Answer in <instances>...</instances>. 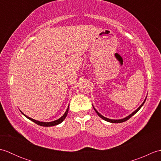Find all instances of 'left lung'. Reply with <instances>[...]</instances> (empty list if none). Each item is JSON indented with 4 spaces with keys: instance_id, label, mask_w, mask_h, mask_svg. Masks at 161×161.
I'll list each match as a JSON object with an SVG mask.
<instances>
[{
    "instance_id": "8db88e82",
    "label": "left lung",
    "mask_w": 161,
    "mask_h": 161,
    "mask_svg": "<svg viewBox=\"0 0 161 161\" xmlns=\"http://www.w3.org/2000/svg\"><path fill=\"white\" fill-rule=\"evenodd\" d=\"M146 99H147V97H145V100H144V102H142V104L140 106V107L136 109V111H133L132 114H131L130 115H129L128 116H126V117H125V118H122V119H109V118H106V117H104V116H103L102 115H101L100 113H99L96 109L95 108V107H93V108H94V110L95 111V112H96V114L98 115V116H100V117L102 118V119H103L104 120H105V121H107V122H111V123H121V122H125V121H126L127 120V119H129L131 117H132V116L134 115V114H136V113H137L140 109H141V108L143 106V104H144V103L145 102V100H146Z\"/></svg>"
}]
</instances>
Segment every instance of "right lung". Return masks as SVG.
Wrapping results in <instances>:
<instances>
[{"mask_svg": "<svg viewBox=\"0 0 161 161\" xmlns=\"http://www.w3.org/2000/svg\"><path fill=\"white\" fill-rule=\"evenodd\" d=\"M68 108H69V105H68V108H67V109H66V112L64 113V114L62 116H61V117L60 118H59L58 119H56V120H54V121H52V122H40V121H38V120H36V119H32V118H30V117H28V116H27L26 115L24 114L21 111H20L21 112V114H22L24 116H25V117H26L27 118L30 119V120L34 122L35 123H36V124H37L38 125L42 126H55V125H59V124H60V123H61V122H62L64 120V119L66 118V117L67 116L68 112Z\"/></svg>", "mask_w": 161, "mask_h": 161, "instance_id": "right-lung-1", "label": "right lung"}]
</instances>
